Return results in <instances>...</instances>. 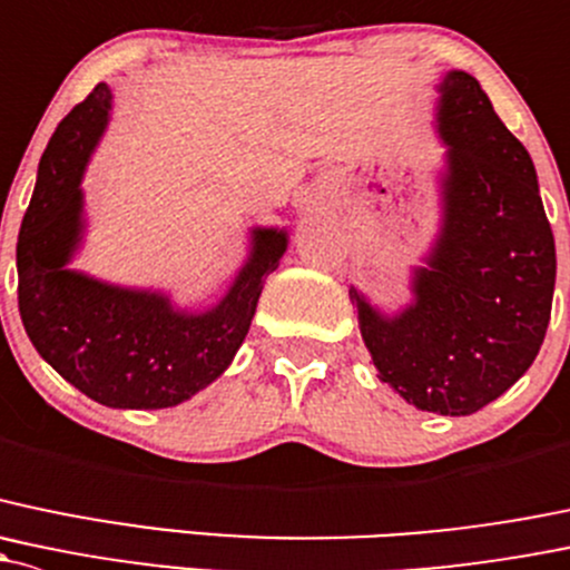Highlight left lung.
I'll list each match as a JSON object with an SVG mask.
<instances>
[{
	"label": "left lung",
	"instance_id": "1",
	"mask_svg": "<svg viewBox=\"0 0 570 570\" xmlns=\"http://www.w3.org/2000/svg\"><path fill=\"white\" fill-rule=\"evenodd\" d=\"M445 141L442 226L412 303L395 316L352 286L361 335L380 380L406 404L472 415L535 361L552 316L554 235L524 144L481 83L451 70L440 83Z\"/></svg>",
	"mask_w": 570,
	"mask_h": 570
}]
</instances>
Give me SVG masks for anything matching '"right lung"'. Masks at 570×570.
Returning <instances> with one entry per match:
<instances>
[{
  "label": "right lung",
  "instance_id": "add662e5",
  "mask_svg": "<svg viewBox=\"0 0 570 570\" xmlns=\"http://www.w3.org/2000/svg\"><path fill=\"white\" fill-rule=\"evenodd\" d=\"M98 83L53 130L16 245L18 311L40 357L114 410H164L218 380L248 335L284 229L250 232V256L218 305L179 311L160 292L125 289L68 269L83 235L81 177L109 125Z\"/></svg>",
  "mask_w": 570,
  "mask_h": 570
}]
</instances>
